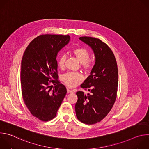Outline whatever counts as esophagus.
<instances>
[{
    "mask_svg": "<svg viewBox=\"0 0 149 149\" xmlns=\"http://www.w3.org/2000/svg\"><path fill=\"white\" fill-rule=\"evenodd\" d=\"M67 93H73L72 90H70V89H69V88H67Z\"/></svg>",
    "mask_w": 149,
    "mask_h": 149,
    "instance_id": "1",
    "label": "esophagus"
}]
</instances>
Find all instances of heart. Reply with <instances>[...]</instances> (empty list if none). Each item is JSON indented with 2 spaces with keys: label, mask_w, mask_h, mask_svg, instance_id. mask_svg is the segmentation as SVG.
<instances>
[{
  "label": "heart",
  "mask_w": 149,
  "mask_h": 149,
  "mask_svg": "<svg viewBox=\"0 0 149 149\" xmlns=\"http://www.w3.org/2000/svg\"><path fill=\"white\" fill-rule=\"evenodd\" d=\"M73 54L77 59L81 63V65L82 69L86 72H89L91 70L93 64L89 60L90 53L84 48L78 47L73 49ZM67 56L62 54L58 60V66L61 68H63L65 67ZM82 79V75L79 72H68L63 75L62 80L66 86L69 87H73Z\"/></svg>",
  "instance_id": "heart-1"
}]
</instances>
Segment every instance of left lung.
I'll use <instances>...</instances> for the list:
<instances>
[{
    "instance_id": "obj_1",
    "label": "left lung",
    "mask_w": 149,
    "mask_h": 149,
    "mask_svg": "<svg viewBox=\"0 0 149 149\" xmlns=\"http://www.w3.org/2000/svg\"><path fill=\"white\" fill-rule=\"evenodd\" d=\"M79 39L92 49L95 64L90 76L81 86L90 93H76L75 113L82 123L93 124L107 116L115 102L118 81L117 64L111 49L99 39L82 36Z\"/></svg>"
}]
</instances>
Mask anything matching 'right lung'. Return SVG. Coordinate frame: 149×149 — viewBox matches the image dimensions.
<instances>
[{
    "label": "right lung",
    "mask_w": 149,
    "mask_h": 149,
    "mask_svg": "<svg viewBox=\"0 0 149 149\" xmlns=\"http://www.w3.org/2000/svg\"><path fill=\"white\" fill-rule=\"evenodd\" d=\"M70 41V35H40L24 54L20 72L23 99L31 113L41 121H48L56 116L67 94L64 85L57 79L56 57Z\"/></svg>",
    "instance_id": "right-lung-1"
}]
</instances>
